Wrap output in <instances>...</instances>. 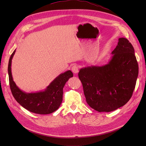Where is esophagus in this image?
<instances>
[{"label": "esophagus", "mask_w": 146, "mask_h": 146, "mask_svg": "<svg viewBox=\"0 0 146 146\" xmlns=\"http://www.w3.org/2000/svg\"><path fill=\"white\" fill-rule=\"evenodd\" d=\"M72 71L74 74H77L78 72V67L77 65H73L71 68Z\"/></svg>", "instance_id": "esophagus-1"}]
</instances>
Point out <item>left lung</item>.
I'll list each match as a JSON object with an SVG mask.
<instances>
[{
    "label": "left lung",
    "mask_w": 146,
    "mask_h": 146,
    "mask_svg": "<svg viewBox=\"0 0 146 146\" xmlns=\"http://www.w3.org/2000/svg\"><path fill=\"white\" fill-rule=\"evenodd\" d=\"M111 58L104 66L80 69L87 104L99 112H110L126 104L135 90L138 64L133 46L127 39L119 38Z\"/></svg>",
    "instance_id": "left-lung-1"
}]
</instances>
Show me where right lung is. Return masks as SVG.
Returning a JSON list of instances; mask_svg holds the SVG:
<instances>
[{"mask_svg": "<svg viewBox=\"0 0 146 146\" xmlns=\"http://www.w3.org/2000/svg\"><path fill=\"white\" fill-rule=\"evenodd\" d=\"M16 52L14 50L8 63V72L12 94L22 107L29 111L39 114H50L58 110L63 100V88L73 74L70 70L60 74L44 91L28 93L21 90L13 81L11 74V61Z\"/></svg>", "mask_w": 146, "mask_h": 146, "instance_id": "right-lung-1", "label": "right lung"}]
</instances>
